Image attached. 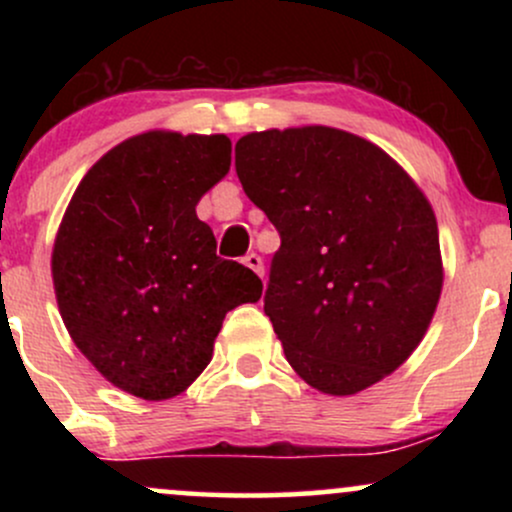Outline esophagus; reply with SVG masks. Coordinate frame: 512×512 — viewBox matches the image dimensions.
I'll use <instances>...</instances> for the list:
<instances>
[{
  "label": "esophagus",
  "instance_id": "34e87169",
  "mask_svg": "<svg viewBox=\"0 0 512 512\" xmlns=\"http://www.w3.org/2000/svg\"><path fill=\"white\" fill-rule=\"evenodd\" d=\"M243 262L248 264V267H250L252 272H255V274L264 276V262H262V257L257 255V252H248V255H245V260H243Z\"/></svg>",
  "mask_w": 512,
  "mask_h": 512
}]
</instances>
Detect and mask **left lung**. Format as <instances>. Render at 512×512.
<instances>
[{"label":"left lung","mask_w":512,"mask_h":512,"mask_svg":"<svg viewBox=\"0 0 512 512\" xmlns=\"http://www.w3.org/2000/svg\"><path fill=\"white\" fill-rule=\"evenodd\" d=\"M236 173L279 231L264 313L293 370L356 395L402 366L443 289L438 223L414 180L334 127L245 134Z\"/></svg>","instance_id":"8db88e82"}]
</instances>
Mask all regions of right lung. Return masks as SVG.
Segmentation results:
<instances>
[{
  "label": "right lung",
  "mask_w": 512,
  "mask_h": 512,
  "mask_svg": "<svg viewBox=\"0 0 512 512\" xmlns=\"http://www.w3.org/2000/svg\"><path fill=\"white\" fill-rule=\"evenodd\" d=\"M228 168L223 134L146 132L88 170L64 211L52 250L62 320L129 395L158 402L187 390L228 310L260 301V276L216 255L195 211Z\"/></svg>",
  "instance_id": "1"
}]
</instances>
